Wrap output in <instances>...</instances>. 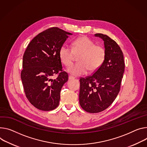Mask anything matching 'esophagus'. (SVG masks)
I'll return each mask as SVG.
<instances>
[{
    "label": "esophagus",
    "instance_id": "1",
    "mask_svg": "<svg viewBox=\"0 0 147 147\" xmlns=\"http://www.w3.org/2000/svg\"><path fill=\"white\" fill-rule=\"evenodd\" d=\"M75 78L74 77H73V76H69V80H74Z\"/></svg>",
    "mask_w": 147,
    "mask_h": 147
}]
</instances>
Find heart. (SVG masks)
I'll return each instance as SVG.
<instances>
[{
	"mask_svg": "<svg viewBox=\"0 0 147 147\" xmlns=\"http://www.w3.org/2000/svg\"><path fill=\"white\" fill-rule=\"evenodd\" d=\"M71 49L64 45L59 50V58L66 67L70 66L75 56L78 55V63L71 65L68 71L74 76L85 74L97 70L103 64L105 58V50L103 47L96 45L87 36L78 37L72 42Z\"/></svg>",
	"mask_w": 147,
	"mask_h": 147,
	"instance_id": "obj_1",
	"label": "heart"
}]
</instances>
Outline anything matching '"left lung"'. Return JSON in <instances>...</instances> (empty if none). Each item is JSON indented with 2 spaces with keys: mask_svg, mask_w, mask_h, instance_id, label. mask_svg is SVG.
I'll list each match as a JSON object with an SVG mask.
<instances>
[{
  "mask_svg": "<svg viewBox=\"0 0 147 147\" xmlns=\"http://www.w3.org/2000/svg\"><path fill=\"white\" fill-rule=\"evenodd\" d=\"M95 36L104 40L105 60L92 75L80 79V104L90 113L101 112L113 102L120 90L125 68L123 53L118 45L105 34Z\"/></svg>",
  "mask_w": 147,
  "mask_h": 147,
  "instance_id": "left-lung-1",
  "label": "left lung"
}]
</instances>
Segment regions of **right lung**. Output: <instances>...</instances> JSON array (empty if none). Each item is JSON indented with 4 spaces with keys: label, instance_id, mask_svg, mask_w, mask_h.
Segmentation results:
<instances>
[{
    "label": "right lung",
    "instance_id": "1",
    "mask_svg": "<svg viewBox=\"0 0 147 147\" xmlns=\"http://www.w3.org/2000/svg\"><path fill=\"white\" fill-rule=\"evenodd\" d=\"M71 33L58 28L38 34L28 45L23 57L21 79L26 98L36 108L51 111L57 107L60 91L68 80L59 58V50ZM57 74L53 79L52 77Z\"/></svg>",
    "mask_w": 147,
    "mask_h": 147
}]
</instances>
